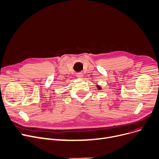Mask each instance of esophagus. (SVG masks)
Masks as SVG:
<instances>
[{"mask_svg": "<svg viewBox=\"0 0 159 159\" xmlns=\"http://www.w3.org/2000/svg\"><path fill=\"white\" fill-rule=\"evenodd\" d=\"M77 77H78V78L81 79L82 78H84V74H83L82 73H79L77 74Z\"/></svg>", "mask_w": 159, "mask_h": 159, "instance_id": "34e87169", "label": "esophagus"}]
</instances>
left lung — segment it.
<instances>
[{"mask_svg": "<svg viewBox=\"0 0 159 159\" xmlns=\"http://www.w3.org/2000/svg\"><path fill=\"white\" fill-rule=\"evenodd\" d=\"M96 87H97V89H98V90H99L102 89V87H101L99 85H98V84H97V85H96Z\"/></svg>", "mask_w": 159, "mask_h": 159, "instance_id": "obj_1", "label": "left lung"}]
</instances>
